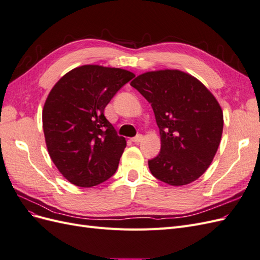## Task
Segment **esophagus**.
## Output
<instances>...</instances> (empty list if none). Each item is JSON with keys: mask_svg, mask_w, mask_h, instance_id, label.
<instances>
[{"mask_svg": "<svg viewBox=\"0 0 260 260\" xmlns=\"http://www.w3.org/2000/svg\"><path fill=\"white\" fill-rule=\"evenodd\" d=\"M142 139H143V137L141 136V135H138L137 137H135L132 139V142H135V143H139V142H141V141H142Z\"/></svg>", "mask_w": 260, "mask_h": 260, "instance_id": "obj_1", "label": "esophagus"}]
</instances>
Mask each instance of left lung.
<instances>
[{"label": "left lung", "instance_id": "8db88e82", "mask_svg": "<svg viewBox=\"0 0 260 260\" xmlns=\"http://www.w3.org/2000/svg\"><path fill=\"white\" fill-rule=\"evenodd\" d=\"M130 84L151 103L159 128L160 153L148 160L152 175L174 186L198 180L222 137L223 113L214 94L178 69L147 72Z\"/></svg>", "mask_w": 260, "mask_h": 260}]
</instances>
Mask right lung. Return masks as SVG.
<instances>
[{
    "mask_svg": "<svg viewBox=\"0 0 260 260\" xmlns=\"http://www.w3.org/2000/svg\"><path fill=\"white\" fill-rule=\"evenodd\" d=\"M135 74L83 65L55 83L44 103L43 132L52 161L70 183L91 187L111 178L127 145L104 109Z\"/></svg>",
    "mask_w": 260,
    "mask_h": 260,
    "instance_id": "1",
    "label": "right lung"
}]
</instances>
